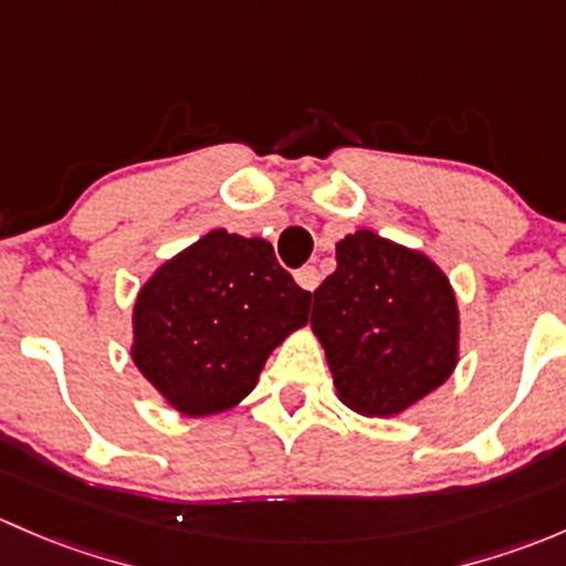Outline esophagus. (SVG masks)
Listing matches in <instances>:
<instances>
[{
    "label": "esophagus",
    "mask_w": 566,
    "mask_h": 566,
    "mask_svg": "<svg viewBox=\"0 0 566 566\" xmlns=\"http://www.w3.org/2000/svg\"><path fill=\"white\" fill-rule=\"evenodd\" d=\"M294 281L302 285L305 291H316V285L322 283V275H318V270L313 264H305L302 270L294 272Z\"/></svg>",
    "instance_id": "esophagus-1"
}]
</instances>
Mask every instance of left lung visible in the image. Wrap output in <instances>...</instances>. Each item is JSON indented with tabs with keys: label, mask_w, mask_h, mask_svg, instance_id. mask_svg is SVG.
Returning a JSON list of instances; mask_svg holds the SVG:
<instances>
[{
	"label": "left lung",
	"mask_w": 566,
	"mask_h": 566,
	"mask_svg": "<svg viewBox=\"0 0 566 566\" xmlns=\"http://www.w3.org/2000/svg\"><path fill=\"white\" fill-rule=\"evenodd\" d=\"M313 332L348 409L392 417L450 378L458 305L444 272L363 229L337 242V270L313 291Z\"/></svg>",
	"instance_id": "1"
}]
</instances>
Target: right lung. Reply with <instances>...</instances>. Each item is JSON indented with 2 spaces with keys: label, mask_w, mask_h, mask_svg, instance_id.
Segmentation results:
<instances>
[{
  "label": "right lung",
  "mask_w": 566,
  "mask_h": 566,
  "mask_svg": "<svg viewBox=\"0 0 566 566\" xmlns=\"http://www.w3.org/2000/svg\"><path fill=\"white\" fill-rule=\"evenodd\" d=\"M307 311L311 291L277 264L270 242L209 231L138 291L133 363L177 411H226L250 395Z\"/></svg>",
  "instance_id": "add662e5"
}]
</instances>
